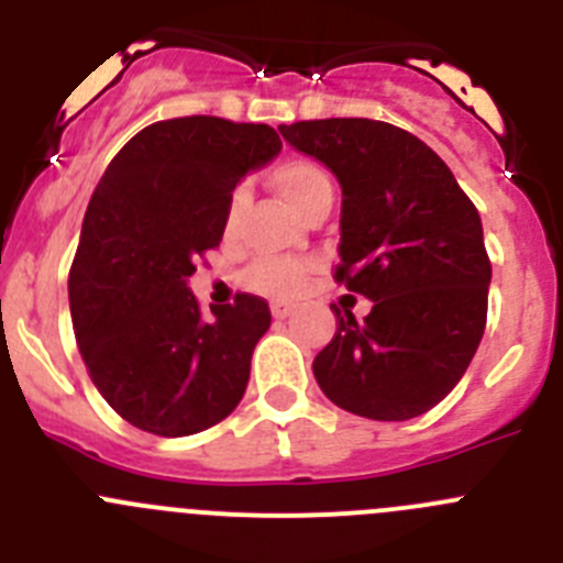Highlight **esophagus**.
Wrapping results in <instances>:
<instances>
[{"instance_id": "obj_1", "label": "esophagus", "mask_w": 563, "mask_h": 563, "mask_svg": "<svg viewBox=\"0 0 563 563\" xmlns=\"http://www.w3.org/2000/svg\"><path fill=\"white\" fill-rule=\"evenodd\" d=\"M292 310H296V307H292L290 301H273V305H271L273 318H278V321H282V318H287V316H292Z\"/></svg>"}]
</instances>
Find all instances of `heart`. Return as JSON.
Returning a JSON list of instances; mask_svg holds the SVG:
<instances>
[{
  "label": "heart",
  "mask_w": 563,
  "mask_h": 563,
  "mask_svg": "<svg viewBox=\"0 0 563 563\" xmlns=\"http://www.w3.org/2000/svg\"><path fill=\"white\" fill-rule=\"evenodd\" d=\"M271 180L276 191L290 202L292 211L305 217L307 222L321 217V213H330L332 200H335V183L321 163L310 161V157H287L278 166H273ZM247 197H251L247 186H236L228 197V233L236 231V225L245 217ZM307 276H310V265H301L292 258H258L245 271V285L256 292H265V296L287 298L301 290Z\"/></svg>",
  "instance_id": "obj_1"
}]
</instances>
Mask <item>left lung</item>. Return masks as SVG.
<instances>
[{
	"label": "left lung",
	"instance_id": "8db88e82",
	"mask_svg": "<svg viewBox=\"0 0 563 563\" xmlns=\"http://www.w3.org/2000/svg\"><path fill=\"white\" fill-rule=\"evenodd\" d=\"M278 132L341 183L335 278L372 301L363 321L332 307L338 330L312 361L318 386L369 420L434 409L485 332L490 258L479 211L440 154L400 126L327 118Z\"/></svg>",
	"mask_w": 563,
	"mask_h": 563
}]
</instances>
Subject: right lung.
<instances>
[{"label":"right lung","instance_id":"1","mask_svg":"<svg viewBox=\"0 0 563 563\" xmlns=\"http://www.w3.org/2000/svg\"><path fill=\"white\" fill-rule=\"evenodd\" d=\"M278 152L267 123L188 114L134 134L103 172L69 267V312L96 389L134 429L197 434L245 395L271 307L236 292L206 316L188 276L222 242L236 183Z\"/></svg>","mask_w":563,"mask_h":563}]
</instances>
